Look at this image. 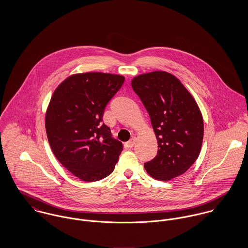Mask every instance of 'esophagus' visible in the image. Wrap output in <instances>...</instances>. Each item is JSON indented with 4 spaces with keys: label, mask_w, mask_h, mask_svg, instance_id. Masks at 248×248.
I'll return each mask as SVG.
<instances>
[{
    "label": "esophagus",
    "mask_w": 248,
    "mask_h": 248,
    "mask_svg": "<svg viewBox=\"0 0 248 248\" xmlns=\"http://www.w3.org/2000/svg\"><path fill=\"white\" fill-rule=\"evenodd\" d=\"M135 142H136V138H132L129 141L127 142V146L129 148H133L135 145Z\"/></svg>",
    "instance_id": "34e87169"
}]
</instances>
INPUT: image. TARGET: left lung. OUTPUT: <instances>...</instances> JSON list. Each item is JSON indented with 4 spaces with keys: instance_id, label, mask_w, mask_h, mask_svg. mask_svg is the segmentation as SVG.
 Returning <instances> with one entry per match:
<instances>
[{
    "instance_id": "8db88e82",
    "label": "left lung",
    "mask_w": 248,
    "mask_h": 248,
    "mask_svg": "<svg viewBox=\"0 0 248 248\" xmlns=\"http://www.w3.org/2000/svg\"><path fill=\"white\" fill-rule=\"evenodd\" d=\"M132 87L150 115L158 144L155 157L144 164L147 173L162 181L184 174L197 160L203 140V119L197 102L166 71L139 75Z\"/></svg>"
}]
</instances>
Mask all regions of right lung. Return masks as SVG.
<instances>
[{
    "instance_id": "add662e5",
    "label": "right lung",
    "mask_w": 248,
    "mask_h": 248,
    "mask_svg": "<svg viewBox=\"0 0 248 248\" xmlns=\"http://www.w3.org/2000/svg\"><path fill=\"white\" fill-rule=\"evenodd\" d=\"M124 80L122 75L102 72L74 74L51 96L46 113L50 148L59 162L84 181L110 175L123 150L102 121L107 104Z\"/></svg>"
}]
</instances>
